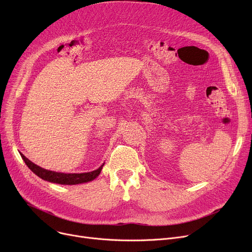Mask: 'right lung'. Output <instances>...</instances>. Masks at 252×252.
Instances as JSON below:
<instances>
[{"instance_id":"right-lung-1","label":"right lung","mask_w":252,"mask_h":252,"mask_svg":"<svg viewBox=\"0 0 252 252\" xmlns=\"http://www.w3.org/2000/svg\"><path fill=\"white\" fill-rule=\"evenodd\" d=\"M22 159L24 160L25 164L35 174L37 177L41 179L51 182V183H56L60 185H76V184H83L87 182H91L94 179H96L102 170V167L104 163L96 170L90 171V173H84V174H64V173H56V171L48 170L45 168H42L32 162L30 159H28L23 154H21Z\"/></svg>"}]
</instances>
